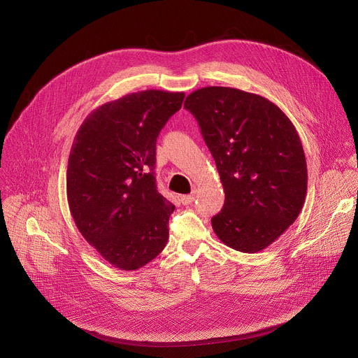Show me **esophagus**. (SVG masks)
<instances>
[{"label":"esophagus","instance_id":"obj_1","mask_svg":"<svg viewBox=\"0 0 358 358\" xmlns=\"http://www.w3.org/2000/svg\"><path fill=\"white\" fill-rule=\"evenodd\" d=\"M194 199H196V189H193L192 194L181 196V203H182L184 206H187V204H192V203L194 201Z\"/></svg>","mask_w":358,"mask_h":358}]
</instances>
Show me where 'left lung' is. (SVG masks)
Segmentation results:
<instances>
[{
    "label": "left lung",
    "instance_id": "obj_1",
    "mask_svg": "<svg viewBox=\"0 0 358 358\" xmlns=\"http://www.w3.org/2000/svg\"><path fill=\"white\" fill-rule=\"evenodd\" d=\"M184 108L197 119L224 188L214 233L243 253L266 249L296 220L306 196V161L294 124L269 99L234 87L197 89Z\"/></svg>",
    "mask_w": 358,
    "mask_h": 358
}]
</instances>
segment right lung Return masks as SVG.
I'll return each mask as SVG.
<instances>
[{
	"label": "right lung",
	"instance_id": "obj_1",
	"mask_svg": "<svg viewBox=\"0 0 358 358\" xmlns=\"http://www.w3.org/2000/svg\"><path fill=\"white\" fill-rule=\"evenodd\" d=\"M184 96L157 89L125 94L90 112L75 136L69 208L86 242L115 268L145 266L169 241L176 206L157 189L155 145Z\"/></svg>",
	"mask_w": 358,
	"mask_h": 358
}]
</instances>
